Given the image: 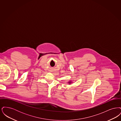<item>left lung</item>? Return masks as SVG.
<instances>
[{
  "label": "left lung",
  "mask_w": 121,
  "mask_h": 121,
  "mask_svg": "<svg viewBox=\"0 0 121 121\" xmlns=\"http://www.w3.org/2000/svg\"><path fill=\"white\" fill-rule=\"evenodd\" d=\"M71 82H71V81H70V82H69V84H70V83H71Z\"/></svg>",
  "instance_id": "obj_1"
}]
</instances>
